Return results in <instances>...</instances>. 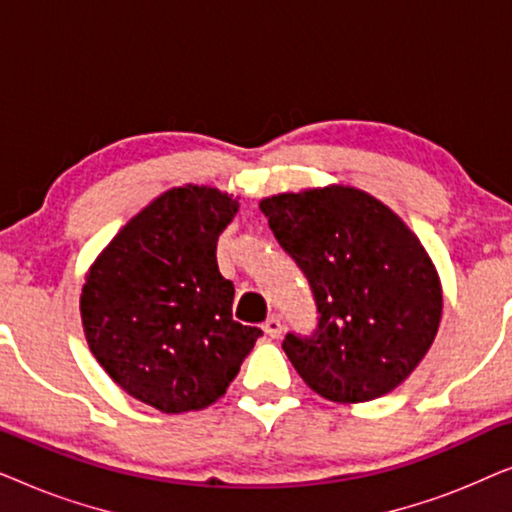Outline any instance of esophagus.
Masks as SVG:
<instances>
[{
	"mask_svg": "<svg viewBox=\"0 0 512 512\" xmlns=\"http://www.w3.org/2000/svg\"><path fill=\"white\" fill-rule=\"evenodd\" d=\"M263 331L268 333L270 338H279V335H282V331H284L282 319H279V317H270V319L263 324Z\"/></svg>",
	"mask_w": 512,
	"mask_h": 512,
	"instance_id": "obj_1",
	"label": "esophagus"
}]
</instances>
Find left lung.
Returning a JSON list of instances; mask_svg holds the SVG:
<instances>
[{
	"mask_svg": "<svg viewBox=\"0 0 512 512\" xmlns=\"http://www.w3.org/2000/svg\"><path fill=\"white\" fill-rule=\"evenodd\" d=\"M261 212L317 305V328L282 342L307 387L335 403L396 389L429 352L443 312L436 268L417 235L349 186L272 195Z\"/></svg>",
	"mask_w": 512,
	"mask_h": 512,
	"instance_id": "obj_1",
	"label": "left lung"
}]
</instances>
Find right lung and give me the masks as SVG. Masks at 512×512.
Here are the masks:
<instances>
[{
  "mask_svg": "<svg viewBox=\"0 0 512 512\" xmlns=\"http://www.w3.org/2000/svg\"><path fill=\"white\" fill-rule=\"evenodd\" d=\"M235 214L237 200L216 188H172L111 240L86 277L90 352L118 387L160 412L219 401L263 335L233 319L235 286L216 265V242Z\"/></svg>",
  "mask_w": 512,
  "mask_h": 512,
  "instance_id": "add662e5",
  "label": "right lung"
}]
</instances>
